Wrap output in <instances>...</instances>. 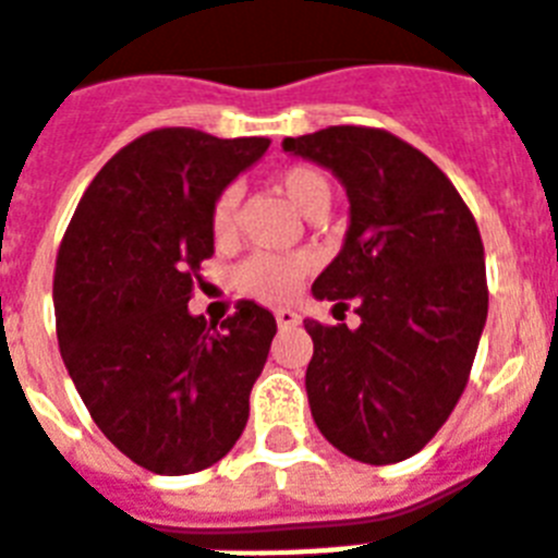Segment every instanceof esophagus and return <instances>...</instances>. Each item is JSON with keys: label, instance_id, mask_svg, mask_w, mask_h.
<instances>
[{"label": "esophagus", "instance_id": "1", "mask_svg": "<svg viewBox=\"0 0 558 558\" xmlns=\"http://www.w3.org/2000/svg\"><path fill=\"white\" fill-rule=\"evenodd\" d=\"M275 318H278V327H295V325H301V316H298L295 310H289V307H278V310H275Z\"/></svg>", "mask_w": 558, "mask_h": 558}]
</instances>
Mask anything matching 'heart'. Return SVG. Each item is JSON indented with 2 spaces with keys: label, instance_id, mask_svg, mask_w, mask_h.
Wrapping results in <instances>:
<instances>
[{
  "label": "heart",
  "instance_id": "obj_1",
  "mask_svg": "<svg viewBox=\"0 0 558 558\" xmlns=\"http://www.w3.org/2000/svg\"><path fill=\"white\" fill-rule=\"evenodd\" d=\"M278 190L289 198L292 207L310 216L316 210H327L330 204V181L325 172H318L316 166L298 163L289 166L278 175ZM240 222V190L228 186L216 195L210 207V233L213 240L225 245L233 240ZM313 269V260L307 254H254L245 263L236 266L233 271V287L240 289L242 295L263 298V301H283L298 289L301 278Z\"/></svg>",
  "mask_w": 558,
  "mask_h": 558
}]
</instances>
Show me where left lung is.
I'll return each instance as SVG.
<instances>
[{
  "label": "left lung",
  "mask_w": 558,
  "mask_h": 558,
  "mask_svg": "<svg viewBox=\"0 0 558 558\" xmlns=\"http://www.w3.org/2000/svg\"><path fill=\"white\" fill-rule=\"evenodd\" d=\"M283 151L330 169L351 204L313 295L333 316L356 301L360 327L304 322L313 421L356 462L410 459L465 392L486 327L477 222L430 157L380 128L333 125L287 137Z\"/></svg>",
  "instance_id": "8db88e82"
}]
</instances>
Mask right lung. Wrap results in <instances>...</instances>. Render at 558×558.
Wrapping results in <instances>:
<instances>
[{"instance_id": "obj_1", "label": "right lung", "mask_w": 558, "mask_h": 558, "mask_svg": "<svg viewBox=\"0 0 558 558\" xmlns=\"http://www.w3.org/2000/svg\"><path fill=\"white\" fill-rule=\"evenodd\" d=\"M266 137L148 131L81 195L54 266L58 345L81 401L131 462L181 477L245 430L275 316L240 301L222 330L190 313L213 257L216 195L266 155Z\"/></svg>"}]
</instances>
